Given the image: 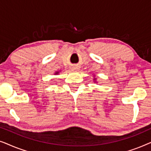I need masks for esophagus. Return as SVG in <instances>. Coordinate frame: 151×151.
Here are the masks:
<instances>
[{"mask_svg": "<svg viewBox=\"0 0 151 151\" xmlns=\"http://www.w3.org/2000/svg\"><path fill=\"white\" fill-rule=\"evenodd\" d=\"M77 69H78L77 67H72V69H73V70H76Z\"/></svg>", "mask_w": 151, "mask_h": 151, "instance_id": "34e87169", "label": "esophagus"}]
</instances>
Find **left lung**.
<instances>
[{"instance_id": "1", "label": "left lung", "mask_w": 151, "mask_h": 151, "mask_svg": "<svg viewBox=\"0 0 151 151\" xmlns=\"http://www.w3.org/2000/svg\"><path fill=\"white\" fill-rule=\"evenodd\" d=\"M96 77V76H94V78H93V80H94V82H96V78H95Z\"/></svg>"}]
</instances>
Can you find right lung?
Wrapping results in <instances>:
<instances>
[{
  "instance_id": "1",
  "label": "right lung",
  "mask_w": 151,
  "mask_h": 151,
  "mask_svg": "<svg viewBox=\"0 0 151 151\" xmlns=\"http://www.w3.org/2000/svg\"><path fill=\"white\" fill-rule=\"evenodd\" d=\"M59 72H60V71H55V75H57V74H58L59 73Z\"/></svg>"
}]
</instances>
